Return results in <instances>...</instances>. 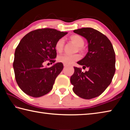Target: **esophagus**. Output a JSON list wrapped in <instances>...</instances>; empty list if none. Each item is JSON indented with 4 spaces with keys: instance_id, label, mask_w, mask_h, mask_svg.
I'll list each match as a JSON object with an SVG mask.
<instances>
[{
    "instance_id": "34e87169",
    "label": "esophagus",
    "mask_w": 130,
    "mask_h": 130,
    "mask_svg": "<svg viewBox=\"0 0 130 130\" xmlns=\"http://www.w3.org/2000/svg\"><path fill=\"white\" fill-rule=\"evenodd\" d=\"M63 66H64V67L65 68V67H67V65H66V64H63Z\"/></svg>"
}]
</instances>
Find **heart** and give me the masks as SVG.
Masks as SVG:
<instances>
[{
	"instance_id": "obj_1",
	"label": "heart",
	"mask_w": 130,
	"mask_h": 130,
	"mask_svg": "<svg viewBox=\"0 0 130 130\" xmlns=\"http://www.w3.org/2000/svg\"><path fill=\"white\" fill-rule=\"evenodd\" d=\"M70 39L73 43L78 46V49L82 50L83 49V46L84 45V40L81 36L78 35H73L70 37ZM64 39L63 38L59 39L55 44V49L57 52H61L62 51L64 46ZM80 57L77 54H64L58 57V61L66 65H71L75 61L78 60Z\"/></svg>"
}]
</instances>
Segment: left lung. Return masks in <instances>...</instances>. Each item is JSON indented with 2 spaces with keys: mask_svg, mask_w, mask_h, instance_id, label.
Instances as JSON below:
<instances>
[{
  "mask_svg": "<svg viewBox=\"0 0 130 130\" xmlns=\"http://www.w3.org/2000/svg\"><path fill=\"white\" fill-rule=\"evenodd\" d=\"M73 32L87 39L88 52L77 63L89 70L84 73L81 68L74 67L70 82L75 94L91 99L100 96L111 84L116 69L115 53L109 39L94 28L84 27Z\"/></svg>",
  "mask_w": 130,
  "mask_h": 130,
  "instance_id": "left-lung-1",
  "label": "left lung"
}]
</instances>
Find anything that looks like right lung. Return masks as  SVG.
<instances>
[{
  "instance_id": "obj_1",
  "label": "right lung",
  "mask_w": 130,
  "mask_h": 130,
  "mask_svg": "<svg viewBox=\"0 0 130 130\" xmlns=\"http://www.w3.org/2000/svg\"><path fill=\"white\" fill-rule=\"evenodd\" d=\"M67 34L54 28H39L21 39L15 49L13 68L18 85L26 94L39 98L52 89L55 80L63 69V63L47 68L43 67V63L56 61L55 44Z\"/></svg>"
}]
</instances>
